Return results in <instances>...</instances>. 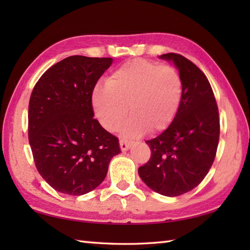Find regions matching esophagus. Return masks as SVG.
<instances>
[{"label": "esophagus", "instance_id": "esophagus-1", "mask_svg": "<svg viewBox=\"0 0 250 250\" xmlns=\"http://www.w3.org/2000/svg\"><path fill=\"white\" fill-rule=\"evenodd\" d=\"M119 144H120L121 150L122 151H126L128 149H130V147L132 146V142L126 141V140H120Z\"/></svg>", "mask_w": 250, "mask_h": 250}]
</instances>
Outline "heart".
<instances>
[{
	"instance_id": "1",
	"label": "heart",
	"mask_w": 250,
	"mask_h": 250,
	"mask_svg": "<svg viewBox=\"0 0 250 250\" xmlns=\"http://www.w3.org/2000/svg\"><path fill=\"white\" fill-rule=\"evenodd\" d=\"M184 95L179 72L169 64L146 59L124 63L108 76L106 84L92 91L94 115L104 129L114 132L129 110L132 115L122 126V133L136 137L149 130L167 129L176 117Z\"/></svg>"
}]
</instances>
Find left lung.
Listing matches in <instances>:
<instances>
[{
    "instance_id": "1",
    "label": "left lung",
    "mask_w": 250,
    "mask_h": 250,
    "mask_svg": "<svg viewBox=\"0 0 250 250\" xmlns=\"http://www.w3.org/2000/svg\"><path fill=\"white\" fill-rule=\"evenodd\" d=\"M160 58L177 66L183 101L171 125L146 141L151 156L139 175L156 192L177 196L195 188L208 173L219 142V113L208 79L193 62L174 52Z\"/></svg>"
}]
</instances>
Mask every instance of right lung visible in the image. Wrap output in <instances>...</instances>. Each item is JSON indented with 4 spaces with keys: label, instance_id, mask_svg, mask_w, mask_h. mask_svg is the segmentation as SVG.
Wrapping results in <instances>:
<instances>
[{
    "label": "right lung",
    "instance_id": "1",
    "mask_svg": "<svg viewBox=\"0 0 250 250\" xmlns=\"http://www.w3.org/2000/svg\"><path fill=\"white\" fill-rule=\"evenodd\" d=\"M111 58L71 56L48 68L29 102V143L37 171L50 187L86 194L103 182L118 139L93 118L92 91Z\"/></svg>",
    "mask_w": 250,
    "mask_h": 250
}]
</instances>
